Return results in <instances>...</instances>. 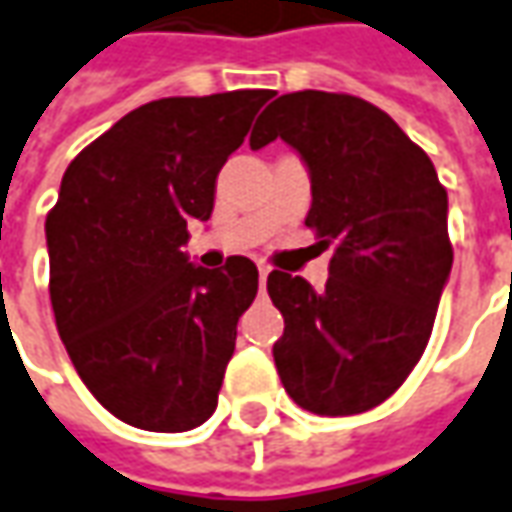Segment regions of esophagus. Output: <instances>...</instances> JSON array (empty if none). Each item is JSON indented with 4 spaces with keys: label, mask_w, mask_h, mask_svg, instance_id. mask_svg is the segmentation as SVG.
I'll list each match as a JSON object with an SVG mask.
<instances>
[{
    "label": "esophagus",
    "mask_w": 512,
    "mask_h": 512,
    "mask_svg": "<svg viewBox=\"0 0 512 512\" xmlns=\"http://www.w3.org/2000/svg\"><path fill=\"white\" fill-rule=\"evenodd\" d=\"M269 272H272V266H266V263H260V266H257V274H260V289L266 286V277H269Z\"/></svg>",
    "instance_id": "34e87169"
}]
</instances>
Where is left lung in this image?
<instances>
[{"mask_svg": "<svg viewBox=\"0 0 512 512\" xmlns=\"http://www.w3.org/2000/svg\"><path fill=\"white\" fill-rule=\"evenodd\" d=\"M283 138L311 172L306 226L334 246L326 289L274 269L269 297L286 328L280 382L317 416L377 408L414 371L448 283V192L431 158L388 113L348 93L300 90L272 101L252 150Z\"/></svg>", "mask_w": 512, "mask_h": 512, "instance_id": "left-lung-1", "label": "left lung"}]
</instances>
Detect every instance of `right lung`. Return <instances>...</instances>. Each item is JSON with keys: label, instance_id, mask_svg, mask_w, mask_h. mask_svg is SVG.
I'll list each match as a JSON object with an SVG mask.
<instances>
[{"label": "right lung", "instance_id": "add662e5", "mask_svg": "<svg viewBox=\"0 0 512 512\" xmlns=\"http://www.w3.org/2000/svg\"><path fill=\"white\" fill-rule=\"evenodd\" d=\"M272 90L172 96L127 113L70 161L47 212L50 303L90 394L155 433L218 408L257 266H192L186 223L209 221L215 181Z\"/></svg>", "mask_w": 512, "mask_h": 512}]
</instances>
